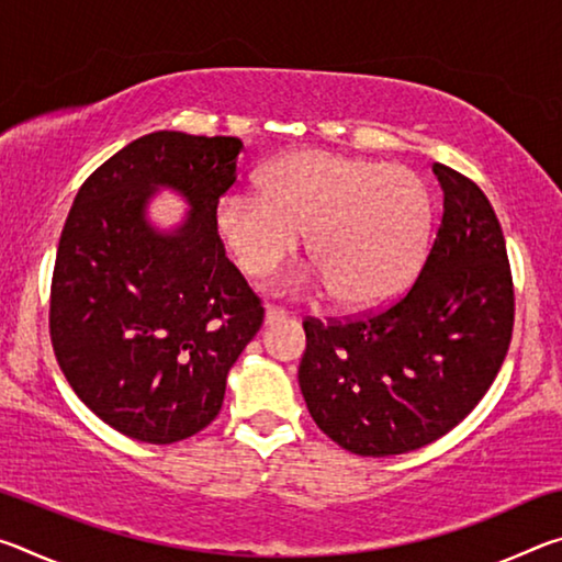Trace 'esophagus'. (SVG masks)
<instances>
[{"label":"esophagus","mask_w":562,"mask_h":562,"mask_svg":"<svg viewBox=\"0 0 562 562\" xmlns=\"http://www.w3.org/2000/svg\"><path fill=\"white\" fill-rule=\"evenodd\" d=\"M284 317H288V312H284V310L272 307V304L265 307V325H278V322H282Z\"/></svg>","instance_id":"obj_1"}]
</instances>
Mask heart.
Listing matches in <instances>:
<instances>
[{"label": "heart", "mask_w": 562, "mask_h": 562, "mask_svg": "<svg viewBox=\"0 0 562 562\" xmlns=\"http://www.w3.org/2000/svg\"><path fill=\"white\" fill-rule=\"evenodd\" d=\"M431 193L404 166L307 150L274 164L262 190H231L217 233L240 270L262 278L307 235L315 265L290 290H335L345 307L392 300L414 280L431 231Z\"/></svg>", "instance_id": "obj_1"}]
</instances>
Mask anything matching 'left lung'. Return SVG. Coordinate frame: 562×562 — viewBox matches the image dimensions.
<instances>
[{
    "label": "left lung",
    "mask_w": 562,
    "mask_h": 562,
    "mask_svg": "<svg viewBox=\"0 0 562 562\" xmlns=\"http://www.w3.org/2000/svg\"><path fill=\"white\" fill-rule=\"evenodd\" d=\"M443 215L414 288L379 315L304 319L300 389L315 424L357 456L441 439L496 379L513 331L506 240L483 190L434 164Z\"/></svg>",
    "instance_id": "obj_1"
}]
</instances>
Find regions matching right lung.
I'll list each match as a JSON object with an SVG mask.
<instances>
[{
  "label": "right lung",
  "instance_id": "1",
  "mask_svg": "<svg viewBox=\"0 0 562 562\" xmlns=\"http://www.w3.org/2000/svg\"><path fill=\"white\" fill-rule=\"evenodd\" d=\"M243 140L156 131L111 156L74 198L52 280L56 361L101 422L146 443L203 431L265 310L225 258L215 205L237 178ZM173 189L183 222L147 205Z\"/></svg>",
  "mask_w": 562,
  "mask_h": 562
}]
</instances>
